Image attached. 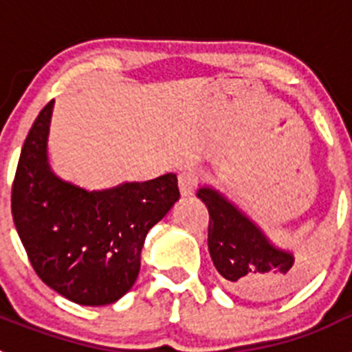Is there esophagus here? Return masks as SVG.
Wrapping results in <instances>:
<instances>
[{"mask_svg": "<svg viewBox=\"0 0 352 352\" xmlns=\"http://www.w3.org/2000/svg\"><path fill=\"white\" fill-rule=\"evenodd\" d=\"M178 186L183 197H188V195L194 194L195 186H197V178L194 176V173H190V170H182L178 174Z\"/></svg>", "mask_w": 352, "mask_h": 352, "instance_id": "1", "label": "esophagus"}]
</instances>
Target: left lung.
I'll return each mask as SVG.
<instances>
[{"instance_id":"8db88e82","label":"left lung","mask_w":352,"mask_h":352,"mask_svg":"<svg viewBox=\"0 0 352 352\" xmlns=\"http://www.w3.org/2000/svg\"><path fill=\"white\" fill-rule=\"evenodd\" d=\"M197 197L210 213L208 250L227 285L248 300L284 296L305 280V270L294 254L278 248L256 222L211 186H201Z\"/></svg>"}]
</instances>
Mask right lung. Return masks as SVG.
Returning a JSON list of instances; mask_svg holds the SVG:
<instances>
[{
    "label": "right lung",
    "instance_id": "1",
    "mask_svg": "<svg viewBox=\"0 0 352 352\" xmlns=\"http://www.w3.org/2000/svg\"><path fill=\"white\" fill-rule=\"evenodd\" d=\"M54 100L24 141L12 185V217L43 284L74 303L111 305L141 270L148 231L179 199L176 174L86 190L58 178L47 160Z\"/></svg>",
    "mask_w": 352,
    "mask_h": 352
}]
</instances>
